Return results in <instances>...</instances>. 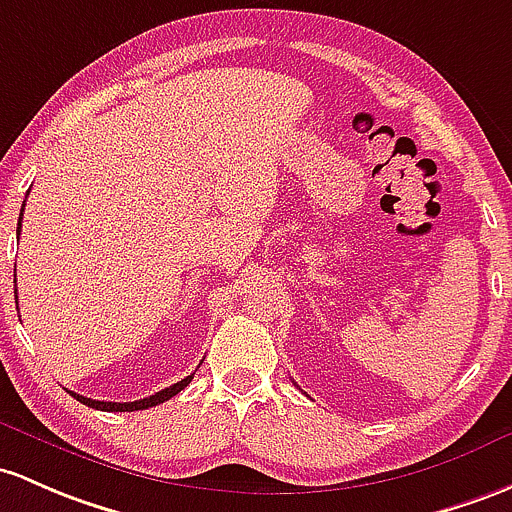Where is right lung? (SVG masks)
Instances as JSON below:
<instances>
[{
    "instance_id": "right-lung-1",
    "label": "right lung",
    "mask_w": 512,
    "mask_h": 512,
    "mask_svg": "<svg viewBox=\"0 0 512 512\" xmlns=\"http://www.w3.org/2000/svg\"><path fill=\"white\" fill-rule=\"evenodd\" d=\"M21 214H24V207H21ZM21 229V217H19V227H16V232ZM192 376L195 373H190V376H185L183 381L173 383L170 388H163L158 390L156 395H148L144 400H134V403H107V400H92V398H85V395L80 393H73V390H68V393H73L75 400H80L82 405H87V408H95V410H104V412H134V410H146V408H153V405H161L166 403V400L173 398V395H178L180 390H183L188 383L192 381Z\"/></svg>"
}]
</instances>
